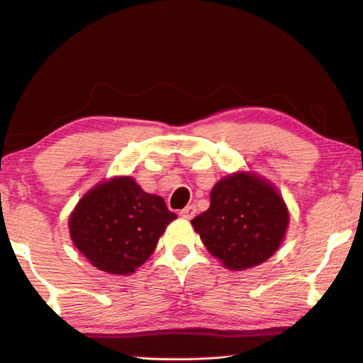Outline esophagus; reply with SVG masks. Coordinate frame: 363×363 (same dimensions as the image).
Segmentation results:
<instances>
[{"mask_svg":"<svg viewBox=\"0 0 363 363\" xmlns=\"http://www.w3.org/2000/svg\"><path fill=\"white\" fill-rule=\"evenodd\" d=\"M195 213H196V208L194 205H189V206L184 208V210H181L179 214H181V218H184V219H192L195 216Z\"/></svg>","mask_w":363,"mask_h":363,"instance_id":"esophagus-1","label":"esophagus"}]
</instances>
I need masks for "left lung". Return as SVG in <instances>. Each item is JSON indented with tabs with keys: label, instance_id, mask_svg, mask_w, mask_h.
Returning a JSON list of instances; mask_svg holds the SVG:
<instances>
[{
	"label": "left lung",
	"instance_id": "1",
	"mask_svg": "<svg viewBox=\"0 0 363 363\" xmlns=\"http://www.w3.org/2000/svg\"><path fill=\"white\" fill-rule=\"evenodd\" d=\"M210 200V208L192 219V227L225 269L256 267L280 248L290 213L272 182L251 171H237L214 184Z\"/></svg>",
	"mask_w": 363,
	"mask_h": 363
}]
</instances>
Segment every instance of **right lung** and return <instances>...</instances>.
I'll use <instances>...</instances> for the list:
<instances>
[{"instance_id":"add662e5","label":"right lung","mask_w":363,"mask_h":363,"mask_svg":"<svg viewBox=\"0 0 363 363\" xmlns=\"http://www.w3.org/2000/svg\"><path fill=\"white\" fill-rule=\"evenodd\" d=\"M177 216L160 195L147 194L131 176L101 181L86 192L69 218L70 238L102 272L131 275L155 251Z\"/></svg>"}]
</instances>
